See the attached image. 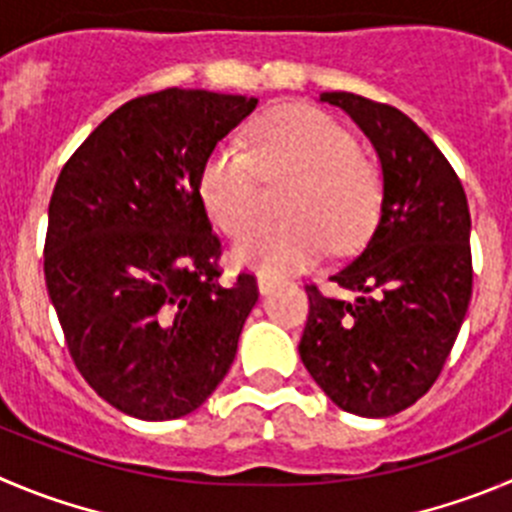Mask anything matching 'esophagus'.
Segmentation results:
<instances>
[{"label": "esophagus", "mask_w": 512, "mask_h": 512, "mask_svg": "<svg viewBox=\"0 0 512 512\" xmlns=\"http://www.w3.org/2000/svg\"><path fill=\"white\" fill-rule=\"evenodd\" d=\"M275 285H278V278H270V275H257V288H260L262 295L270 293Z\"/></svg>", "instance_id": "esophagus-1"}]
</instances>
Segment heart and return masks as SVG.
Instances as JSON below:
<instances>
[{
  "instance_id": "b5f03b06",
  "label": "heart",
  "mask_w": 512,
  "mask_h": 512,
  "mask_svg": "<svg viewBox=\"0 0 512 512\" xmlns=\"http://www.w3.org/2000/svg\"><path fill=\"white\" fill-rule=\"evenodd\" d=\"M257 174L290 186L280 197L285 222L257 227L234 242V265L262 275L305 270L326 252L351 250L366 240L379 214L381 184L374 166L336 118L308 105H288L252 126L250 154L222 143L199 174V197L219 229L237 234L257 212Z\"/></svg>"
}]
</instances>
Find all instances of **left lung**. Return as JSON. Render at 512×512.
Segmentation results:
<instances>
[{
    "instance_id": "1",
    "label": "left lung",
    "mask_w": 512,
    "mask_h": 512,
    "mask_svg": "<svg viewBox=\"0 0 512 512\" xmlns=\"http://www.w3.org/2000/svg\"><path fill=\"white\" fill-rule=\"evenodd\" d=\"M351 116L381 166V207L361 255L315 285L300 361L343 412L391 417L437 381L472 298L470 209L450 161L409 116L353 93H321Z\"/></svg>"
}]
</instances>
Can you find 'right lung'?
Wrapping results in <instances>:
<instances>
[{
  "instance_id": "obj_1",
  "label": "right lung",
  "mask_w": 512,
  "mask_h": 512,
  "mask_svg": "<svg viewBox=\"0 0 512 512\" xmlns=\"http://www.w3.org/2000/svg\"><path fill=\"white\" fill-rule=\"evenodd\" d=\"M257 98L169 88L105 118L57 176L45 283L68 351L111 407L146 422L199 409L227 376L257 283H219L199 174Z\"/></svg>"
}]
</instances>
